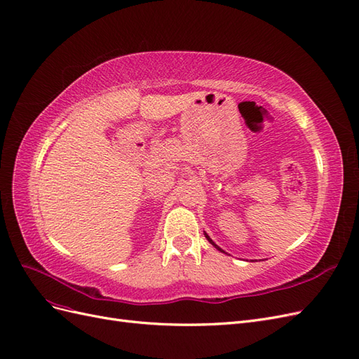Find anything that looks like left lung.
I'll return each instance as SVG.
<instances>
[{"label":"left lung","mask_w":359,"mask_h":359,"mask_svg":"<svg viewBox=\"0 0 359 359\" xmlns=\"http://www.w3.org/2000/svg\"><path fill=\"white\" fill-rule=\"evenodd\" d=\"M205 238H206V240H208V241H210V243H211V244H212V245H214V247H215V248H217V250H220V252H223V250H222V248H220V247H219V245H217V244H215V243H214V241H212V240H211V238H210V236H208V235H206V233H205ZM223 253H224V252H223Z\"/></svg>","instance_id":"obj_1"}]
</instances>
